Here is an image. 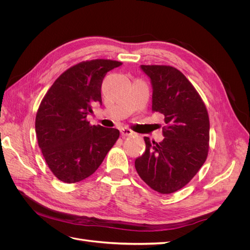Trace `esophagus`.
I'll list each match as a JSON object with an SVG mask.
<instances>
[{
  "mask_svg": "<svg viewBox=\"0 0 250 250\" xmlns=\"http://www.w3.org/2000/svg\"><path fill=\"white\" fill-rule=\"evenodd\" d=\"M120 131H121V135H122V137H129V135L134 134V132L131 129H129V128H126V127L121 128Z\"/></svg>",
  "mask_w": 250,
  "mask_h": 250,
  "instance_id": "1",
  "label": "esophagus"
}]
</instances>
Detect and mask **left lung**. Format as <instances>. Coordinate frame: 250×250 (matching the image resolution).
Returning a JSON list of instances; mask_svg holds the SVG:
<instances>
[{
	"label": "left lung",
	"instance_id": "1",
	"mask_svg": "<svg viewBox=\"0 0 250 250\" xmlns=\"http://www.w3.org/2000/svg\"><path fill=\"white\" fill-rule=\"evenodd\" d=\"M152 85V111L165 117L164 140L151 142L134 162L140 177L154 191L184 188L207 160L209 120L206 105L185 75L170 65H141Z\"/></svg>",
	"mask_w": 250,
	"mask_h": 250
}]
</instances>
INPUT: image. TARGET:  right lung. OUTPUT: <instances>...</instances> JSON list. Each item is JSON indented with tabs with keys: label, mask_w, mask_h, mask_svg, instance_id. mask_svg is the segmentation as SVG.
<instances>
[{
	"label": "right lung",
	"mask_w": 250,
	"mask_h": 250,
	"mask_svg": "<svg viewBox=\"0 0 250 250\" xmlns=\"http://www.w3.org/2000/svg\"><path fill=\"white\" fill-rule=\"evenodd\" d=\"M121 64L108 59L80 62L60 75L43 97L35 119L37 142L50 170L63 183L92 175L119 139L116 128L90 126L86 117L95 103L102 104L104 76Z\"/></svg>",
	"instance_id": "add662e5"
}]
</instances>
